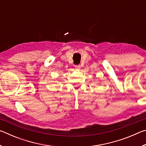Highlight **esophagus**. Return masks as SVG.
<instances>
[{
    "mask_svg": "<svg viewBox=\"0 0 146 146\" xmlns=\"http://www.w3.org/2000/svg\"><path fill=\"white\" fill-rule=\"evenodd\" d=\"M75 68L76 70H80V65H77V66H75Z\"/></svg>",
    "mask_w": 146,
    "mask_h": 146,
    "instance_id": "1",
    "label": "esophagus"
}]
</instances>
